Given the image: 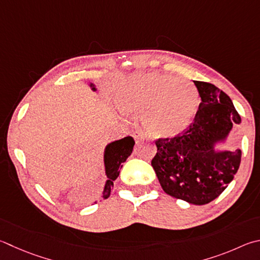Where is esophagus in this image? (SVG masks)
Returning a JSON list of instances; mask_svg holds the SVG:
<instances>
[{
	"instance_id": "esophagus-1",
	"label": "esophagus",
	"mask_w": 260,
	"mask_h": 260,
	"mask_svg": "<svg viewBox=\"0 0 260 260\" xmlns=\"http://www.w3.org/2000/svg\"><path fill=\"white\" fill-rule=\"evenodd\" d=\"M133 138L136 141V143H140V142H142V141H144L146 139V136H145V133L143 131L138 129L133 133Z\"/></svg>"
}]
</instances>
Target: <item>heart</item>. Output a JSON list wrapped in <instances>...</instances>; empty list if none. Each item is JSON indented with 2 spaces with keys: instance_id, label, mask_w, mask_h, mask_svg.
Here are the masks:
<instances>
[{
  "instance_id": "b5f03b06",
  "label": "heart",
  "mask_w": 260,
  "mask_h": 260,
  "mask_svg": "<svg viewBox=\"0 0 260 260\" xmlns=\"http://www.w3.org/2000/svg\"><path fill=\"white\" fill-rule=\"evenodd\" d=\"M116 103L125 115L144 114V124L152 134L175 136L190 126L200 98L190 83L148 72L122 79L117 87Z\"/></svg>"
}]
</instances>
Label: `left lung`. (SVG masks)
I'll use <instances>...</instances> for the list:
<instances>
[{"mask_svg": "<svg viewBox=\"0 0 260 260\" xmlns=\"http://www.w3.org/2000/svg\"><path fill=\"white\" fill-rule=\"evenodd\" d=\"M193 82L201 98L194 120L175 138L155 141L151 166L167 194L201 206L215 200L238 172L241 150L216 145L228 141L241 117L228 94L210 83Z\"/></svg>", "mask_w": 260, "mask_h": 260, "instance_id": "obj_1", "label": "left lung"}]
</instances>
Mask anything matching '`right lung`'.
<instances>
[{
  "instance_id": "obj_1",
  "label": "right lung",
  "mask_w": 260,
  "mask_h": 260,
  "mask_svg": "<svg viewBox=\"0 0 260 260\" xmlns=\"http://www.w3.org/2000/svg\"><path fill=\"white\" fill-rule=\"evenodd\" d=\"M92 91L95 92L96 87L93 83H89ZM135 141L132 136L114 141L106 146L105 154H103V161H105V171L107 175V181L105 184V188L102 192V199H108L110 196L111 188L114 187V181L119 176L120 169L122 167V162L129 157L133 152ZM96 204V201H95Z\"/></svg>"
}]
</instances>
